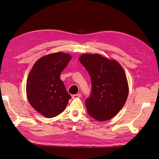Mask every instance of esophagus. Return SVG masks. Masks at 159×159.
Here are the masks:
<instances>
[{
  "label": "esophagus",
  "mask_w": 159,
  "mask_h": 159,
  "mask_svg": "<svg viewBox=\"0 0 159 159\" xmlns=\"http://www.w3.org/2000/svg\"><path fill=\"white\" fill-rule=\"evenodd\" d=\"M80 96H81V95H80V93H78V94H74V95H73V96H72V98H73V99L79 98H80Z\"/></svg>",
  "instance_id": "1"
}]
</instances>
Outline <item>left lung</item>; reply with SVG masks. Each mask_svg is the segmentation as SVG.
I'll use <instances>...</instances> for the list:
<instances>
[{
	"label": "left lung",
	"instance_id": "left-lung-1",
	"mask_svg": "<svg viewBox=\"0 0 159 159\" xmlns=\"http://www.w3.org/2000/svg\"><path fill=\"white\" fill-rule=\"evenodd\" d=\"M79 60L92 80V92L85 100L87 113L99 121L112 119L124 107L128 95L123 67L116 60L100 54H82Z\"/></svg>",
	"mask_w": 159,
	"mask_h": 159
}]
</instances>
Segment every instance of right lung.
Here are the masks:
<instances>
[{"label":"right lung","mask_w":159,"mask_h":159,"mask_svg":"<svg viewBox=\"0 0 159 159\" xmlns=\"http://www.w3.org/2000/svg\"><path fill=\"white\" fill-rule=\"evenodd\" d=\"M71 59L68 53L48 54L37 61L30 71L26 80V96L30 104L42 116L55 117L68 104L71 96L60 79V74Z\"/></svg>","instance_id":"obj_1"}]
</instances>
